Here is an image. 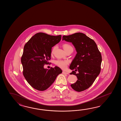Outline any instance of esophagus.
<instances>
[{
    "label": "esophagus",
    "mask_w": 121,
    "mask_h": 121,
    "mask_svg": "<svg viewBox=\"0 0 121 121\" xmlns=\"http://www.w3.org/2000/svg\"><path fill=\"white\" fill-rule=\"evenodd\" d=\"M62 73H63V74H69L68 73L65 72V71H63L62 72Z\"/></svg>",
    "instance_id": "1"
}]
</instances>
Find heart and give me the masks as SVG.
Instances as JSON below:
<instances>
[{
    "label": "heart",
    "instance_id": "1",
    "mask_svg": "<svg viewBox=\"0 0 121 121\" xmlns=\"http://www.w3.org/2000/svg\"><path fill=\"white\" fill-rule=\"evenodd\" d=\"M62 46L66 52H67L69 49H73L72 47L69 44H63ZM55 48H56V47L54 46L53 47V48L52 49V54H54ZM55 64L56 65H57V66L60 67V68H61L62 69H65L67 68V64H68V61L67 60H57L56 61H55Z\"/></svg>",
    "mask_w": 121,
    "mask_h": 121
}]
</instances>
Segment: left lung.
<instances>
[{
	"label": "left lung",
	"instance_id": "left-lung-1",
	"mask_svg": "<svg viewBox=\"0 0 121 121\" xmlns=\"http://www.w3.org/2000/svg\"><path fill=\"white\" fill-rule=\"evenodd\" d=\"M62 40L71 42L77 52L69 69H75L70 74L75 75L77 80L71 86L77 92L86 90L93 84L100 73L102 60L100 52L95 42L82 33L64 35ZM77 70L78 74L75 72Z\"/></svg>",
	"mask_w": 121,
	"mask_h": 121
}]
</instances>
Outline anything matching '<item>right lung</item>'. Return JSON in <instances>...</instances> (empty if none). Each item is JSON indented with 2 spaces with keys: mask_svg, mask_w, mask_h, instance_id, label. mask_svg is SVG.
Instances as JSON below:
<instances>
[{
  "mask_svg": "<svg viewBox=\"0 0 121 121\" xmlns=\"http://www.w3.org/2000/svg\"><path fill=\"white\" fill-rule=\"evenodd\" d=\"M61 38V35L53 36L39 32L32 36L24 46L21 58L23 75L28 83L37 90H47L62 72L57 66L50 69L44 67L51 59L52 47L58 43Z\"/></svg>",
  "mask_w": 121,
  "mask_h": 121,
  "instance_id": "obj_1",
  "label": "right lung"
}]
</instances>
